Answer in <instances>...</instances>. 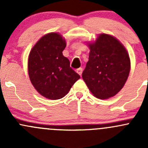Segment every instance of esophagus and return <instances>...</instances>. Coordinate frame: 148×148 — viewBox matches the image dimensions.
<instances>
[{
  "mask_svg": "<svg viewBox=\"0 0 148 148\" xmlns=\"http://www.w3.org/2000/svg\"><path fill=\"white\" fill-rule=\"evenodd\" d=\"M82 71H83L82 69V68H79V69H78L77 70V72L78 73V74H79L80 76H81V75H82Z\"/></svg>",
  "mask_w": 148,
  "mask_h": 148,
  "instance_id": "34e87169",
  "label": "esophagus"
}]
</instances>
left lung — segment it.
Segmentation results:
<instances>
[{
    "label": "left lung",
    "instance_id": "left-lung-1",
    "mask_svg": "<svg viewBox=\"0 0 148 148\" xmlns=\"http://www.w3.org/2000/svg\"><path fill=\"white\" fill-rule=\"evenodd\" d=\"M89 61L82 78L95 97L107 99L123 88L130 71V59L123 44L107 34L88 42Z\"/></svg>",
    "mask_w": 148,
    "mask_h": 148
}]
</instances>
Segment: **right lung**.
Here are the masks:
<instances>
[{"label": "right lung", "mask_w": 148, "mask_h": 148, "mask_svg": "<svg viewBox=\"0 0 148 148\" xmlns=\"http://www.w3.org/2000/svg\"><path fill=\"white\" fill-rule=\"evenodd\" d=\"M66 46L65 38L59 33H49L36 43L28 55L30 81L46 99H62L80 78L62 53Z\"/></svg>", "instance_id": "1"}]
</instances>
